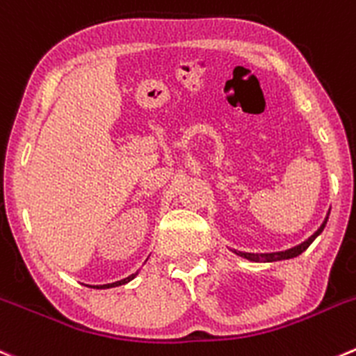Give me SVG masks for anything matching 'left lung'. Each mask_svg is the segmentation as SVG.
<instances>
[{"mask_svg": "<svg viewBox=\"0 0 356 356\" xmlns=\"http://www.w3.org/2000/svg\"><path fill=\"white\" fill-rule=\"evenodd\" d=\"M330 213V210H329ZM329 213L325 216V219H323L322 226L318 227V229L315 231V233L312 234V236L308 238V240H305L302 243L296 245V247L292 248H287V250H280V252H266V254H254V252H240V250H233L234 254L240 255V257L243 259H248V261L252 262H275V261H285V259H292V257H298L299 254H302V252L306 250V248L309 247V245L313 243V240H315L316 236H318L320 233L323 231V227H325L327 220H329Z\"/></svg>", "mask_w": 356, "mask_h": 356, "instance_id": "8db88e82", "label": "left lung"}]
</instances>
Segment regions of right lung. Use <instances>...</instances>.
Returning <instances> with one entry per match:
<instances>
[{"label":"right lung","mask_w":356,"mask_h":356,"mask_svg":"<svg viewBox=\"0 0 356 356\" xmlns=\"http://www.w3.org/2000/svg\"><path fill=\"white\" fill-rule=\"evenodd\" d=\"M137 277V273H134V275H130V277H127V278H123V280H120V282H115V284H106V285H94V289H111V287H118V285H125V284H129L130 280H134V278Z\"/></svg>","instance_id":"obj_1"}]
</instances>
